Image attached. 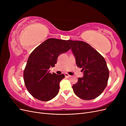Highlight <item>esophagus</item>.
<instances>
[{
  "instance_id": "obj_1",
  "label": "esophagus",
  "mask_w": 126,
  "mask_h": 126,
  "mask_svg": "<svg viewBox=\"0 0 126 126\" xmlns=\"http://www.w3.org/2000/svg\"><path fill=\"white\" fill-rule=\"evenodd\" d=\"M64 75H65V77H68V78H69V77H70V75H68V74H64Z\"/></svg>"
}]
</instances>
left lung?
I'll use <instances>...</instances> for the list:
<instances>
[{"label": "left lung", "mask_w": 126, "mask_h": 126, "mask_svg": "<svg viewBox=\"0 0 126 126\" xmlns=\"http://www.w3.org/2000/svg\"><path fill=\"white\" fill-rule=\"evenodd\" d=\"M76 58L78 67L83 71L72 86L76 96L89 100L98 97L107 86L109 71L106 60L96 50L84 41L67 40Z\"/></svg>", "instance_id": "left-lung-1"}]
</instances>
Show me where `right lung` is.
<instances>
[{"mask_svg":"<svg viewBox=\"0 0 126 126\" xmlns=\"http://www.w3.org/2000/svg\"><path fill=\"white\" fill-rule=\"evenodd\" d=\"M70 49L66 40L49 38L30 54L24 71V80L26 88L32 97L47 101L57 96L59 83L65 76L51 74L49 69L55 67L59 55Z\"/></svg>","mask_w":126,"mask_h":126,"instance_id":"add662e5","label":"right lung"}]
</instances>
